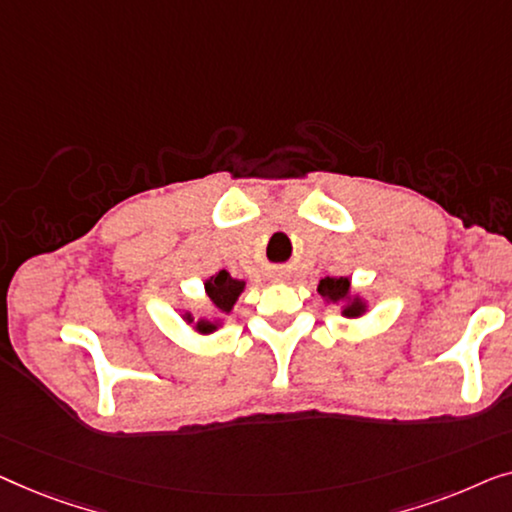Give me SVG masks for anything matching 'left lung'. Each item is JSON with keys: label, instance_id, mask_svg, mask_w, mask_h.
Wrapping results in <instances>:
<instances>
[{"label": "left lung", "instance_id": "8db88e82", "mask_svg": "<svg viewBox=\"0 0 512 512\" xmlns=\"http://www.w3.org/2000/svg\"><path fill=\"white\" fill-rule=\"evenodd\" d=\"M318 292L322 299L331 301V304H345L341 311L345 318H359V315L366 313L364 299L350 292V278H322Z\"/></svg>", "mask_w": 512, "mask_h": 512}]
</instances>
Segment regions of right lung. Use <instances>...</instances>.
I'll return each mask as SVG.
<instances>
[{"label": "right lung", "instance_id": "add662e5", "mask_svg": "<svg viewBox=\"0 0 512 512\" xmlns=\"http://www.w3.org/2000/svg\"><path fill=\"white\" fill-rule=\"evenodd\" d=\"M204 287H206L208 299H211V304L218 308L220 313L227 315V313H232L236 299H239V294L243 292L246 283H243V280L232 278L227 271H220V273H215V276L208 278ZM185 320L192 322L194 318L187 313ZM218 325H220L218 320H199L197 325H194V329H197L199 334H213V331L218 329Z\"/></svg>", "mask_w": 512, "mask_h": 512}]
</instances>
